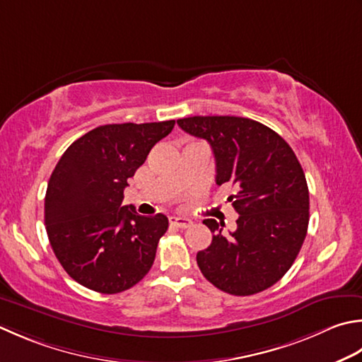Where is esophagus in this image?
<instances>
[{
    "label": "esophagus",
    "mask_w": 362,
    "mask_h": 362,
    "mask_svg": "<svg viewBox=\"0 0 362 362\" xmlns=\"http://www.w3.org/2000/svg\"><path fill=\"white\" fill-rule=\"evenodd\" d=\"M169 223L175 226V228H179V229H188V228H191V226H193V221H191V219H188V218H175V216H173V218H169Z\"/></svg>",
    "instance_id": "1"
}]
</instances>
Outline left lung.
<instances>
[{
    "mask_svg": "<svg viewBox=\"0 0 362 362\" xmlns=\"http://www.w3.org/2000/svg\"><path fill=\"white\" fill-rule=\"evenodd\" d=\"M177 124L210 144L218 185L235 188L229 196L240 215L235 232L224 237L215 219H204L214 232L196 256L205 279L235 296L272 287L298 256L309 224V189L292 147L247 117L193 116Z\"/></svg>",
    "mask_w": 362,
    "mask_h": 362,
    "instance_id": "obj_1",
    "label": "left lung"
}]
</instances>
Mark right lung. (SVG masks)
<instances>
[{
  "instance_id": "obj_1",
  "label": "right lung",
  "mask_w": 362,
  "mask_h": 362,
  "mask_svg": "<svg viewBox=\"0 0 362 362\" xmlns=\"http://www.w3.org/2000/svg\"><path fill=\"white\" fill-rule=\"evenodd\" d=\"M174 124L102 125L62 153L47 187L45 226L54 256L78 284L112 295L151 270L168 218L122 205L124 189Z\"/></svg>"
}]
</instances>
